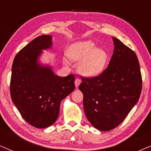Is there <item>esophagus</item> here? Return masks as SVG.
I'll list each match as a JSON object with an SVG mask.
<instances>
[{
  "mask_svg": "<svg viewBox=\"0 0 151 151\" xmlns=\"http://www.w3.org/2000/svg\"><path fill=\"white\" fill-rule=\"evenodd\" d=\"M81 80H80L79 79H75V81H74V83H75V86L76 87L78 88V86L80 85V83H81Z\"/></svg>",
  "mask_w": 151,
  "mask_h": 151,
  "instance_id": "1",
  "label": "esophagus"
}]
</instances>
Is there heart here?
Wrapping results in <instances>:
<instances>
[{"mask_svg":"<svg viewBox=\"0 0 151 151\" xmlns=\"http://www.w3.org/2000/svg\"><path fill=\"white\" fill-rule=\"evenodd\" d=\"M72 60L80 61L79 70L86 76H94L102 71L108 59L104 49H98L92 41H84L72 45L68 51Z\"/></svg>","mask_w":151,"mask_h":151,"instance_id":"obj_1","label":"heart"}]
</instances>
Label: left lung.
<instances>
[{"label":"left lung","instance_id":"8db88e82","mask_svg":"<svg viewBox=\"0 0 151 151\" xmlns=\"http://www.w3.org/2000/svg\"><path fill=\"white\" fill-rule=\"evenodd\" d=\"M113 41L114 50L107 68L96 77H81L79 86L88 120L102 131L113 129L125 120L142 88L136 53L117 38Z\"/></svg>","mask_w":151,"mask_h":151}]
</instances>
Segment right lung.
Returning <instances> with one entry per match:
<instances>
[{
	"instance_id": "obj_1",
	"label": "right lung",
	"mask_w": 151,
	"mask_h": 151,
	"mask_svg": "<svg viewBox=\"0 0 151 151\" xmlns=\"http://www.w3.org/2000/svg\"><path fill=\"white\" fill-rule=\"evenodd\" d=\"M51 35L35 38L16 55L12 66L10 95L23 118L37 128H45L58 117L60 102L75 88L74 75L61 77L41 65L42 50L52 45Z\"/></svg>"
}]
</instances>
